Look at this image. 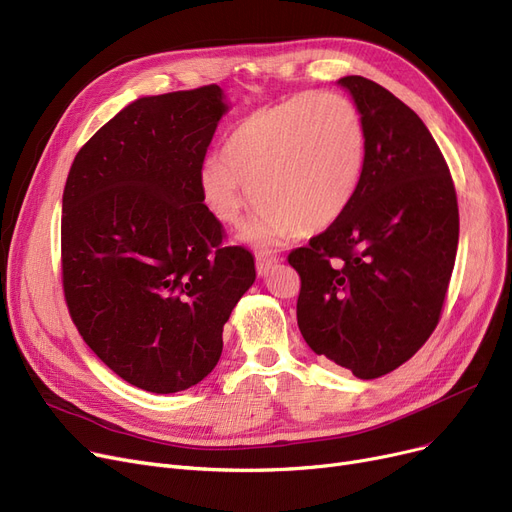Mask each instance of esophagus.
I'll use <instances>...</instances> for the list:
<instances>
[{"label":"esophagus","mask_w":512,"mask_h":512,"mask_svg":"<svg viewBox=\"0 0 512 512\" xmlns=\"http://www.w3.org/2000/svg\"><path fill=\"white\" fill-rule=\"evenodd\" d=\"M278 261L280 259L270 255V253H257V274L259 276H267L278 265Z\"/></svg>","instance_id":"1"}]
</instances>
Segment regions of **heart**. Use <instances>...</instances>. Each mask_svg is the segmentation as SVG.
I'll use <instances>...</instances> for the list:
<instances>
[{"label":"heart","instance_id":"obj_1","mask_svg":"<svg viewBox=\"0 0 512 512\" xmlns=\"http://www.w3.org/2000/svg\"><path fill=\"white\" fill-rule=\"evenodd\" d=\"M365 153L359 107L334 91H303L242 118L224 155L205 159L201 193L226 226L255 201L245 238L270 247L334 224L357 193Z\"/></svg>","mask_w":512,"mask_h":512}]
</instances>
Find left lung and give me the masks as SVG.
Instances as JSON below:
<instances>
[{
  "mask_svg": "<svg viewBox=\"0 0 512 512\" xmlns=\"http://www.w3.org/2000/svg\"><path fill=\"white\" fill-rule=\"evenodd\" d=\"M367 153L357 193L307 247L290 251L301 276L297 321L311 351L380 378L436 330L459 245V205L446 159L421 118L382 85L344 76Z\"/></svg>",
  "mask_w": 512,
  "mask_h": 512,
  "instance_id": "8db88e82",
  "label": "left lung"
}]
</instances>
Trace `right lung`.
I'll use <instances>...</instances> for the list:
<instances>
[{
	"label": "right lung",
	"mask_w": 512,
	"mask_h": 512,
	"mask_svg": "<svg viewBox=\"0 0 512 512\" xmlns=\"http://www.w3.org/2000/svg\"><path fill=\"white\" fill-rule=\"evenodd\" d=\"M218 85L141 97L74 157L62 199V284L91 351L132 386L172 394L222 355L255 282L245 247L203 203L201 168L226 114Z\"/></svg>",
	"instance_id": "1"
}]
</instances>
